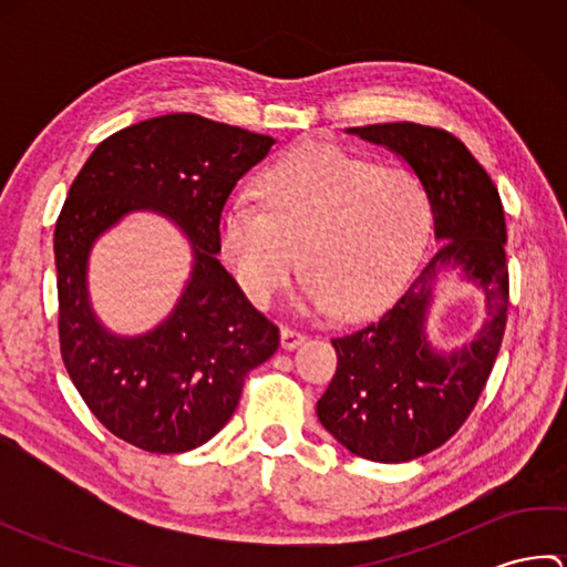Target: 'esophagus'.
<instances>
[{
	"instance_id": "esophagus-1",
	"label": "esophagus",
	"mask_w": 567,
	"mask_h": 567,
	"mask_svg": "<svg viewBox=\"0 0 567 567\" xmlns=\"http://www.w3.org/2000/svg\"><path fill=\"white\" fill-rule=\"evenodd\" d=\"M305 341H307V336L302 331L290 329V327H285L280 331V346L285 348V351H295V348H299Z\"/></svg>"
}]
</instances>
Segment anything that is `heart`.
<instances>
[{
    "label": "heart",
    "mask_w": 567,
    "mask_h": 567,
    "mask_svg": "<svg viewBox=\"0 0 567 567\" xmlns=\"http://www.w3.org/2000/svg\"><path fill=\"white\" fill-rule=\"evenodd\" d=\"M256 192L265 210L246 199L224 207L219 248L240 290L262 309L302 260L299 309L372 315L406 285L431 234V197L414 171L333 143L290 148Z\"/></svg>",
    "instance_id": "1"
}]
</instances>
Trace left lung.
Here are the masks:
<instances>
[{
  "label": "left lung",
  "instance_id": "left-lung-1",
  "mask_svg": "<svg viewBox=\"0 0 567 567\" xmlns=\"http://www.w3.org/2000/svg\"><path fill=\"white\" fill-rule=\"evenodd\" d=\"M346 134L400 155L421 177L441 248L378 321L331 339L339 365L317 402V416L353 455L406 463L463 426L495 365L509 307L507 224L495 183L449 131L396 122ZM445 267L461 269L466 281L480 286L488 309L476 339L453 352H439L425 333L432 292Z\"/></svg>",
  "mask_w": 567,
  "mask_h": 567
}]
</instances>
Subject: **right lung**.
<instances>
[{
	"mask_svg": "<svg viewBox=\"0 0 567 567\" xmlns=\"http://www.w3.org/2000/svg\"><path fill=\"white\" fill-rule=\"evenodd\" d=\"M272 143L197 114L155 116L102 141L68 192L53 238L60 355L90 412L136 449L207 443L236 412L248 372L280 346L275 323L216 258L224 204ZM134 210L184 228L193 270L158 328L118 337L93 315L86 265L96 238Z\"/></svg>",
	"mask_w": 567,
	"mask_h": 567,
	"instance_id": "right-lung-1",
	"label": "right lung"
}]
</instances>
